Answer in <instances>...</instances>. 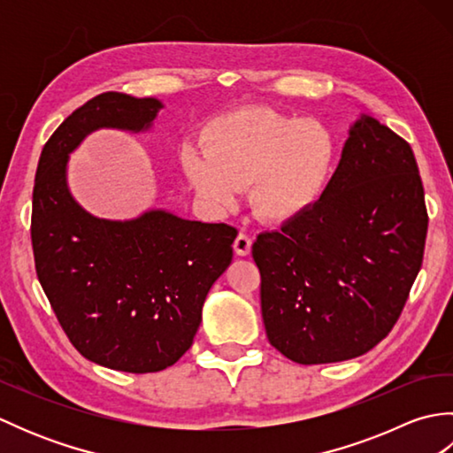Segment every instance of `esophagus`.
<instances>
[{
  "label": "esophagus",
  "mask_w": 453,
  "mask_h": 453,
  "mask_svg": "<svg viewBox=\"0 0 453 453\" xmlns=\"http://www.w3.org/2000/svg\"><path fill=\"white\" fill-rule=\"evenodd\" d=\"M251 245H253V239L249 237L247 234L239 232V235L235 237V242H234L235 253H237L239 257H247L249 253H251Z\"/></svg>",
  "instance_id": "1"
}]
</instances>
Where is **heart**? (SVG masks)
Instances as JSON below:
<instances>
[{
	"label": "heart",
	"mask_w": 453,
	"mask_h": 453,
	"mask_svg": "<svg viewBox=\"0 0 453 453\" xmlns=\"http://www.w3.org/2000/svg\"><path fill=\"white\" fill-rule=\"evenodd\" d=\"M204 148L180 153L185 175L211 208L234 206L249 187L255 214L286 224L311 211L329 190L336 169V142L319 120L251 107L208 122Z\"/></svg>",
	"instance_id": "1"
}]
</instances>
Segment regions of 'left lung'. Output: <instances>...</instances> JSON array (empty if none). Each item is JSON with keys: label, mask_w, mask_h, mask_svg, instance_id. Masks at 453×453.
<instances>
[{"label": "left lung", "mask_w": 453, "mask_h": 453, "mask_svg": "<svg viewBox=\"0 0 453 453\" xmlns=\"http://www.w3.org/2000/svg\"><path fill=\"white\" fill-rule=\"evenodd\" d=\"M426 229L415 153L362 114L319 204L253 243L268 342L305 365L372 350L405 307Z\"/></svg>", "instance_id": "left-lung-1"}]
</instances>
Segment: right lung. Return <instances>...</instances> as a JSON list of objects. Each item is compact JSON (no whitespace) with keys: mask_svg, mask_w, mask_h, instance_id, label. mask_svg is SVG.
Segmentation results:
<instances>
[{"mask_svg":"<svg viewBox=\"0 0 453 453\" xmlns=\"http://www.w3.org/2000/svg\"><path fill=\"white\" fill-rule=\"evenodd\" d=\"M161 101L109 91L75 109L44 143L33 190L36 276L67 339L104 368L150 373L185 354L211 284L234 257L237 229L165 210L95 218L67 188V159L99 128L142 132Z\"/></svg>","mask_w":453,"mask_h":453,"instance_id":"right-lung-1","label":"right lung"}]
</instances>
